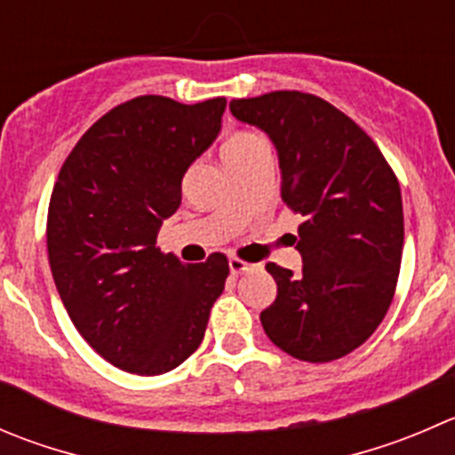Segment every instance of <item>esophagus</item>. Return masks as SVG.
<instances>
[{
    "instance_id": "esophagus-1",
    "label": "esophagus",
    "mask_w": 455,
    "mask_h": 455,
    "mask_svg": "<svg viewBox=\"0 0 455 455\" xmlns=\"http://www.w3.org/2000/svg\"><path fill=\"white\" fill-rule=\"evenodd\" d=\"M228 268H231L233 275H240V273L251 271V268H253V264L244 262V259H240V258H228Z\"/></svg>"
}]
</instances>
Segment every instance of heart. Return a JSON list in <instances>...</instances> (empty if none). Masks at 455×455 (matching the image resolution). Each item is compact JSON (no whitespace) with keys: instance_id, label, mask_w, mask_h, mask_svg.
Instances as JSON below:
<instances>
[{"instance_id":"heart-1","label":"heart","mask_w":455,"mask_h":455,"mask_svg":"<svg viewBox=\"0 0 455 455\" xmlns=\"http://www.w3.org/2000/svg\"><path fill=\"white\" fill-rule=\"evenodd\" d=\"M259 148H267V142H264L262 135L253 133V131H235V133L224 142L222 157L224 162L240 160V157L251 156V153L259 151Z\"/></svg>"}]
</instances>
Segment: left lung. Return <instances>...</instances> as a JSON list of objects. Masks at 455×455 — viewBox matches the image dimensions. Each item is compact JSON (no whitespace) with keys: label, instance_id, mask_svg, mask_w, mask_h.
<instances>
[{"label":"left lung","instance_id":"obj_1","mask_svg":"<svg viewBox=\"0 0 455 455\" xmlns=\"http://www.w3.org/2000/svg\"><path fill=\"white\" fill-rule=\"evenodd\" d=\"M240 122L277 148L282 200L302 213V271L267 264L277 298L259 313L273 345L304 363H331L364 345L398 284L403 196L371 138L322 97L299 91L233 100Z\"/></svg>","mask_w":455,"mask_h":455}]
</instances>
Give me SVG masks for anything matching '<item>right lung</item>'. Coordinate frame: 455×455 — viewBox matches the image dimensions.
Returning <instances> with one entry per match:
<instances>
[{
	"label": "right lung",
	"instance_id": "add662e5",
	"mask_svg": "<svg viewBox=\"0 0 455 455\" xmlns=\"http://www.w3.org/2000/svg\"><path fill=\"white\" fill-rule=\"evenodd\" d=\"M224 97L142 95L110 108L61 164L48 204L52 280L88 345L138 376L180 367L204 338L228 259L182 264L157 249L188 166L218 138Z\"/></svg>",
	"mask_w": 455,
	"mask_h": 455
}]
</instances>
